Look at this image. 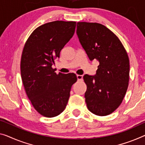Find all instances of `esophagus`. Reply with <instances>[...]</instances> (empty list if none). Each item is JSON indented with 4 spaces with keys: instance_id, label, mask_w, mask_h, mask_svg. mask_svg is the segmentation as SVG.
Instances as JSON below:
<instances>
[{
    "instance_id": "obj_1",
    "label": "esophagus",
    "mask_w": 145,
    "mask_h": 145,
    "mask_svg": "<svg viewBox=\"0 0 145 145\" xmlns=\"http://www.w3.org/2000/svg\"><path fill=\"white\" fill-rule=\"evenodd\" d=\"M76 77H77L78 80H79V81H80V80H83V76H82V75L77 74V75H76Z\"/></svg>"
}]
</instances>
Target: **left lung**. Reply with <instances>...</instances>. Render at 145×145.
Instances as JSON below:
<instances>
[{
	"label": "left lung",
	"instance_id": "left-lung-1",
	"mask_svg": "<svg viewBox=\"0 0 145 145\" xmlns=\"http://www.w3.org/2000/svg\"><path fill=\"white\" fill-rule=\"evenodd\" d=\"M76 34L91 61L99 62L96 74H85V93L88 110L106 116L122 103L129 82L128 56L117 35L101 24L77 23Z\"/></svg>",
	"mask_w": 145,
	"mask_h": 145
}]
</instances>
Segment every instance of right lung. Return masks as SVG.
Masks as SVG:
<instances>
[{
	"label": "right lung",
	"instance_id": "add662e5",
	"mask_svg": "<svg viewBox=\"0 0 145 145\" xmlns=\"http://www.w3.org/2000/svg\"><path fill=\"white\" fill-rule=\"evenodd\" d=\"M76 22L56 21L39 26L24 44L21 60L23 84L32 106L41 115L54 117L66 108L74 73L56 74L52 66L74 34Z\"/></svg>",
	"mask_w": 145,
	"mask_h": 145
}]
</instances>
